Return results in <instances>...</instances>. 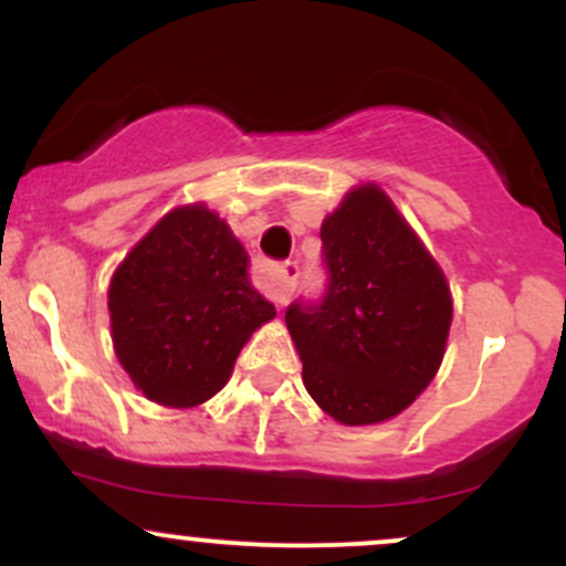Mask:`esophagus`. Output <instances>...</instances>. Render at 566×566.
I'll return each mask as SVG.
<instances>
[{
	"mask_svg": "<svg viewBox=\"0 0 566 566\" xmlns=\"http://www.w3.org/2000/svg\"><path fill=\"white\" fill-rule=\"evenodd\" d=\"M297 276H301V265H297V261H287L282 265V271H279V282L274 287V301L279 305H287L292 292H295Z\"/></svg>",
	"mask_w": 566,
	"mask_h": 566,
	"instance_id": "34e87169",
	"label": "esophagus"
}]
</instances>
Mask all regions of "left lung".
I'll return each instance as SVG.
<instances>
[{
  "label": "left lung",
  "mask_w": 566,
  "mask_h": 566,
  "mask_svg": "<svg viewBox=\"0 0 566 566\" xmlns=\"http://www.w3.org/2000/svg\"><path fill=\"white\" fill-rule=\"evenodd\" d=\"M329 284L284 314L303 386L343 426L391 420L444 359L452 295L444 271L378 184L343 197L322 223Z\"/></svg>",
  "instance_id": "obj_1"
}]
</instances>
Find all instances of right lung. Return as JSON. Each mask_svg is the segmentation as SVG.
I'll list each match as a JSON object with an SVG mask.
<instances>
[{"instance_id": "add662e5", "label": "right lung", "mask_w": 566, "mask_h": 566, "mask_svg": "<svg viewBox=\"0 0 566 566\" xmlns=\"http://www.w3.org/2000/svg\"><path fill=\"white\" fill-rule=\"evenodd\" d=\"M247 269L242 242L205 201L167 212L116 265L114 350L146 399L188 409L229 382L244 343L276 316Z\"/></svg>"}]
</instances>
